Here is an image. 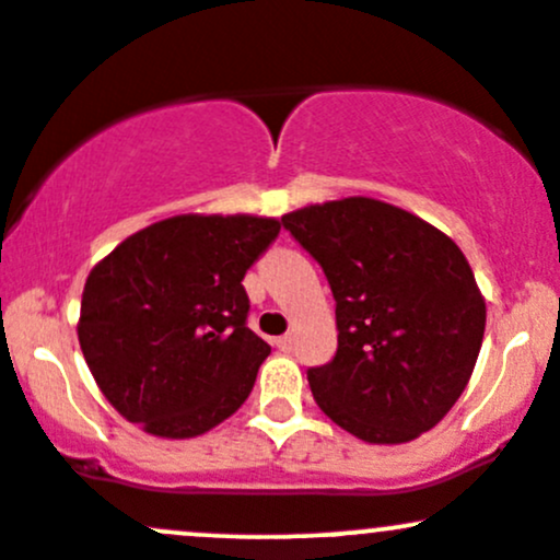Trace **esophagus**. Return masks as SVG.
Instances as JSON below:
<instances>
[{
	"mask_svg": "<svg viewBox=\"0 0 560 560\" xmlns=\"http://www.w3.org/2000/svg\"><path fill=\"white\" fill-rule=\"evenodd\" d=\"M275 345H278V350H282V352H288L293 347V336L291 334H285V336H278V339H275Z\"/></svg>",
	"mask_w": 560,
	"mask_h": 560,
	"instance_id": "34e87169",
	"label": "esophagus"
}]
</instances>
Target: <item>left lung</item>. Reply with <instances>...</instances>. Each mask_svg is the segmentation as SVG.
I'll return each mask as SVG.
<instances>
[{"instance_id": "1", "label": "left lung", "mask_w": 560, "mask_h": 560, "mask_svg": "<svg viewBox=\"0 0 560 560\" xmlns=\"http://www.w3.org/2000/svg\"><path fill=\"white\" fill-rule=\"evenodd\" d=\"M282 226L320 264L336 302L334 360L306 371L323 413L365 443L432 430L465 393L486 328L459 245L371 197L306 206Z\"/></svg>"}]
</instances>
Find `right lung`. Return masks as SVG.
I'll list each match as a JSON object with an SVG mask.
<instances>
[{"label": "right lung", "instance_id": "add662e5", "mask_svg": "<svg viewBox=\"0 0 560 560\" xmlns=\"http://www.w3.org/2000/svg\"><path fill=\"white\" fill-rule=\"evenodd\" d=\"M280 221L173 215L88 275L80 336L106 400L149 435L195 438L232 417L272 347L248 328L243 278Z\"/></svg>", "mask_w": 560, "mask_h": 560}]
</instances>
